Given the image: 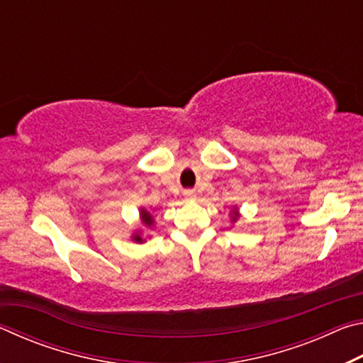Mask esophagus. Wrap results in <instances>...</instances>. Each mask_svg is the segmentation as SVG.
<instances>
[{
    "mask_svg": "<svg viewBox=\"0 0 363 363\" xmlns=\"http://www.w3.org/2000/svg\"><path fill=\"white\" fill-rule=\"evenodd\" d=\"M186 199H195L194 192H186Z\"/></svg>",
    "mask_w": 363,
    "mask_h": 363,
    "instance_id": "obj_1",
    "label": "esophagus"
}]
</instances>
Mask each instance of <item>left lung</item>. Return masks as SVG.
Here are the masks:
<instances>
[{"label":"left lung","mask_w":363,"mask_h":363,"mask_svg":"<svg viewBox=\"0 0 363 363\" xmlns=\"http://www.w3.org/2000/svg\"><path fill=\"white\" fill-rule=\"evenodd\" d=\"M237 219H238V211H237V208L233 206V210H232V223H235Z\"/></svg>","instance_id":"8db88e82"}]
</instances>
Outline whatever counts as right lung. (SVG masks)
<instances>
[{"label": "right lung", "mask_w": 363, "mask_h": 363, "mask_svg": "<svg viewBox=\"0 0 363 363\" xmlns=\"http://www.w3.org/2000/svg\"><path fill=\"white\" fill-rule=\"evenodd\" d=\"M140 220H143V224H144L145 227H152V225H153V216H152V214H150L149 211L144 210V208H143V210H140ZM133 240H134V242H138V243H143V242H145L144 238H143V235H140L139 232L134 233V235H133Z\"/></svg>", "instance_id": "right-lung-1"}]
</instances>
